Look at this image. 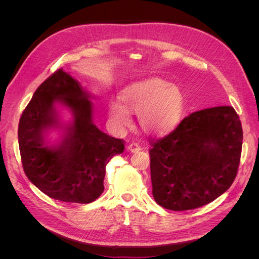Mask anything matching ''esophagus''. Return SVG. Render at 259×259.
Returning <instances> with one entry per match:
<instances>
[{
    "mask_svg": "<svg viewBox=\"0 0 259 259\" xmlns=\"http://www.w3.org/2000/svg\"><path fill=\"white\" fill-rule=\"evenodd\" d=\"M127 150L130 152H138L139 150H142V148H140V146L136 143H132L127 146Z\"/></svg>",
    "mask_w": 259,
    "mask_h": 259,
    "instance_id": "obj_1",
    "label": "esophagus"
}]
</instances>
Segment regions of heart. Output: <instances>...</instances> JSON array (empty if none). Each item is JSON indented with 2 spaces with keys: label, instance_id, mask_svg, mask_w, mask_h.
Segmentation results:
<instances>
[{
  "label": "heart",
  "instance_id": "1",
  "mask_svg": "<svg viewBox=\"0 0 259 259\" xmlns=\"http://www.w3.org/2000/svg\"><path fill=\"white\" fill-rule=\"evenodd\" d=\"M120 100H111L108 113L119 128L132 125L128 111L138 114L144 131L153 135H166L178 127L186 111L184 94L169 82L151 77L127 86Z\"/></svg>",
  "mask_w": 259,
  "mask_h": 259
}]
</instances>
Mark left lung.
Wrapping results in <instances>:
<instances>
[{"label":"left lung","instance_id":"left-lung-1","mask_svg":"<svg viewBox=\"0 0 259 259\" xmlns=\"http://www.w3.org/2000/svg\"><path fill=\"white\" fill-rule=\"evenodd\" d=\"M242 140L241 121L230 106L186 116L149 151L155 202L171 210L193 209L213 202L237 176Z\"/></svg>","mask_w":259,"mask_h":259}]
</instances>
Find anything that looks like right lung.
<instances>
[{"label": "right lung", "instance_id": "1", "mask_svg": "<svg viewBox=\"0 0 259 259\" xmlns=\"http://www.w3.org/2000/svg\"><path fill=\"white\" fill-rule=\"evenodd\" d=\"M57 104L73 115L61 122ZM62 130L57 144L46 136ZM22 167L29 180L50 198L86 204L104 192L106 165L124 150L122 139L101 132L93 121L91 95L62 69L48 77L34 92L18 126Z\"/></svg>", "mask_w": 259, "mask_h": 259}]
</instances>
